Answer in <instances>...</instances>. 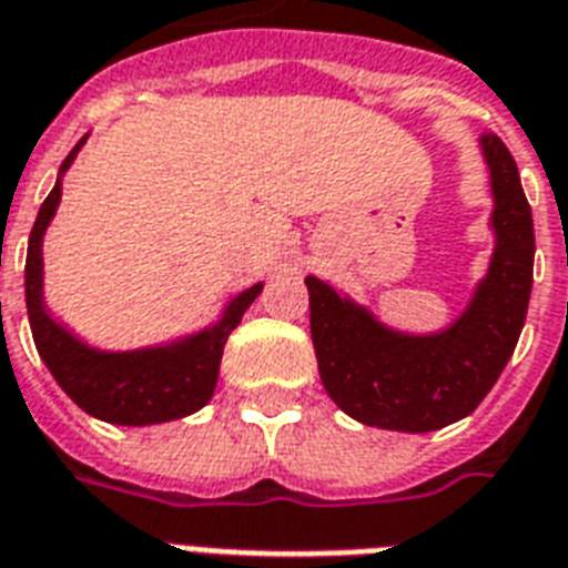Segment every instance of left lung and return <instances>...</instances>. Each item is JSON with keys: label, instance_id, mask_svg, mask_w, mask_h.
<instances>
[{"label": "left lung", "instance_id": "1", "mask_svg": "<svg viewBox=\"0 0 568 568\" xmlns=\"http://www.w3.org/2000/svg\"><path fill=\"white\" fill-rule=\"evenodd\" d=\"M491 172L495 253L467 310L438 333L414 336L381 324L318 276H306L310 333L322 384L363 426L435 432L474 414L515 352L534 288V214L500 136L483 133Z\"/></svg>", "mask_w": 568, "mask_h": 568}]
</instances>
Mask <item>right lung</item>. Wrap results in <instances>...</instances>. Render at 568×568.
I'll list each match as a JSON object with an SVG mask.
<instances>
[{
    "instance_id": "right-lung-1",
    "label": "right lung",
    "mask_w": 568,
    "mask_h": 568,
    "mask_svg": "<svg viewBox=\"0 0 568 568\" xmlns=\"http://www.w3.org/2000/svg\"><path fill=\"white\" fill-rule=\"evenodd\" d=\"M82 136L77 149L64 158L59 169V181L43 199L26 253V310L32 324L34 348L53 372L59 387L80 405L85 414L115 423V426H154L181 419L207 405L214 396L220 357L229 333L241 324L246 306L258 297L262 283L250 285L229 301L220 322L205 331L184 336L158 348H136V352H98L92 345L77 339L68 327L47 313L43 303V232L53 220L59 199H62V175L82 149Z\"/></svg>"
}]
</instances>
